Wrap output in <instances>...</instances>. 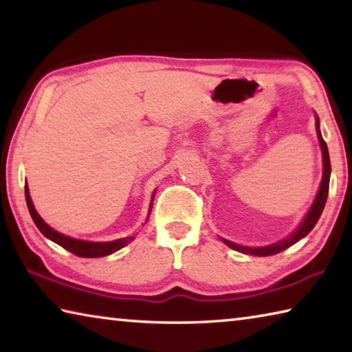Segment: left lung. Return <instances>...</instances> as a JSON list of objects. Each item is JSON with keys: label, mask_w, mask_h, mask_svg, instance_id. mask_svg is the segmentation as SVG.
I'll use <instances>...</instances> for the list:
<instances>
[{"label": "left lung", "mask_w": 352, "mask_h": 352, "mask_svg": "<svg viewBox=\"0 0 352 352\" xmlns=\"http://www.w3.org/2000/svg\"><path fill=\"white\" fill-rule=\"evenodd\" d=\"M317 133H318L320 146H321V148H323V178H321V184H320V190H318V194H317V199H315L312 208H311V210H309L306 219L302 220V223L300 225V228H298L295 233L289 237V239L278 242V243H275V245H270V247L248 248V247L237 245V243H233V242L223 239V242L226 243V245L231 247L233 250H236V252L248 253V254H253V256H270V254H276L279 252H283V250H285V248H289L290 245H294L295 242H298L300 239H302V237L311 233L312 228L315 226V223L318 222L321 212H323V208L326 205L327 192H329V177H331L329 152H327L326 142L323 140V136H321V133H320L318 118H317Z\"/></svg>", "instance_id": "8db88e82"}]
</instances>
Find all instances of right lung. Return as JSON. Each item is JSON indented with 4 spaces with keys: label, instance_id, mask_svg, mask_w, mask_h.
<instances>
[{
    "label": "right lung",
    "instance_id": "add662e5",
    "mask_svg": "<svg viewBox=\"0 0 352 352\" xmlns=\"http://www.w3.org/2000/svg\"><path fill=\"white\" fill-rule=\"evenodd\" d=\"M25 195H26V204L29 208V212H31L32 216L34 223L37 225V228L43 233V236H46L47 239H51L52 242L58 243V245L63 247L65 250H68V252H71L73 254L80 256V258H102V256L111 254L118 252L119 248L126 247L127 243L133 239V237H124V239H118L113 242H87V241L73 239V237L57 233V231L52 230L50 225H46L43 222V219L38 216V212L35 211L31 195H29L28 184H25Z\"/></svg>",
    "mask_w": 352,
    "mask_h": 352
}]
</instances>
